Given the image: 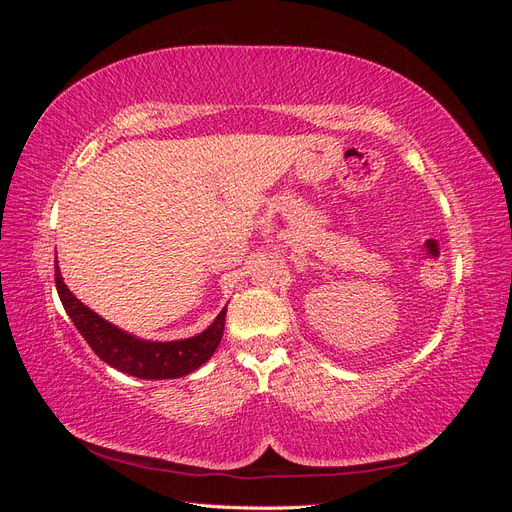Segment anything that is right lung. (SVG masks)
Here are the masks:
<instances>
[{
  "mask_svg": "<svg viewBox=\"0 0 512 512\" xmlns=\"http://www.w3.org/2000/svg\"><path fill=\"white\" fill-rule=\"evenodd\" d=\"M55 286L59 292L61 305L76 324V329L85 337L104 363L123 371L128 376H136L143 380H168L181 378L190 371L198 369L209 361V356L220 346L224 335L226 307L215 318V322L207 331H203L190 339H179V342H143L119 331L111 322L100 318L83 305L68 286L61 280V273L55 260Z\"/></svg>",
  "mask_w": 512,
  "mask_h": 512,
  "instance_id": "1",
  "label": "right lung"
}]
</instances>
